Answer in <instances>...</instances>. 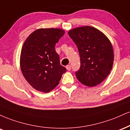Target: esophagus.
<instances>
[{"label": "esophagus", "instance_id": "esophagus-1", "mask_svg": "<svg viewBox=\"0 0 130 130\" xmlns=\"http://www.w3.org/2000/svg\"><path fill=\"white\" fill-rule=\"evenodd\" d=\"M66 68V69L68 70V71H71V66L70 65H68Z\"/></svg>", "mask_w": 130, "mask_h": 130}]
</instances>
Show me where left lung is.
<instances>
[{
  "mask_svg": "<svg viewBox=\"0 0 130 130\" xmlns=\"http://www.w3.org/2000/svg\"><path fill=\"white\" fill-rule=\"evenodd\" d=\"M68 34L80 54L81 66L75 72L77 78L89 87L101 83L113 65L114 52L110 41L102 31L90 26L75 28Z\"/></svg>",
  "mask_w": 130,
  "mask_h": 130,
  "instance_id": "obj_1",
  "label": "left lung"
}]
</instances>
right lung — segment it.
Segmentation results:
<instances>
[{"mask_svg":"<svg viewBox=\"0 0 130 130\" xmlns=\"http://www.w3.org/2000/svg\"><path fill=\"white\" fill-rule=\"evenodd\" d=\"M64 33L59 28H39L24 42L20 57L21 69L25 80L37 91L49 92L66 72L55 48Z\"/></svg>","mask_w":130,"mask_h":130,"instance_id":"add662e5","label":"right lung"}]
</instances>
